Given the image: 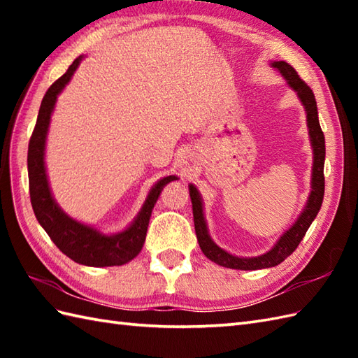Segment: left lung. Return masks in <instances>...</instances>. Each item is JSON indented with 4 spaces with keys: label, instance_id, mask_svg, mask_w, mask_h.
<instances>
[{
    "label": "left lung",
    "instance_id": "8db88e82",
    "mask_svg": "<svg viewBox=\"0 0 358 358\" xmlns=\"http://www.w3.org/2000/svg\"><path fill=\"white\" fill-rule=\"evenodd\" d=\"M271 66L273 69H277L281 77H283L287 83V86L291 87L294 92L299 96L300 103L303 104L306 112V123L309 131V141L313 146V178H310V194L306 200L305 208L300 212L299 218L295 220V223L289 227L287 231L277 240L275 245L272 246L271 250L266 254H262L258 257H237L229 252H226L224 249L215 245V241L210 238L206 218H204L203 210V200L201 195L194 185H189V195H191L192 201V212H194V224H195V234L199 245L203 250V254L206 255L210 262H214L223 268L229 269H240V271H257V269H266L273 268V266L285 262L286 258L291 255L296 246L300 245V241L305 237L309 226L313 224L314 218L317 217L318 210L322 208L323 195H324V135L322 132L320 123H318V112H317V101L314 92L310 87L303 81L299 73L295 72L291 64L286 62H272Z\"/></svg>",
    "mask_w": 358,
    "mask_h": 358
}]
</instances>
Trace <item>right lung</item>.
I'll list each match as a JSON object with an SVG mask.
<instances>
[{
  "label": "right lung",
  "instance_id": "right-lung-1",
  "mask_svg": "<svg viewBox=\"0 0 358 358\" xmlns=\"http://www.w3.org/2000/svg\"><path fill=\"white\" fill-rule=\"evenodd\" d=\"M83 58L85 55H80L75 59L63 77H59L49 87L41 101L27 150L30 203H32L38 223L48 232L57 248L71 260L85 266H94V268L121 266L140 254L144 240H146L152 209H154L163 187L171 181L178 180V177L169 175V177L158 180L149 191L138 215L124 231L117 234H103L101 231L95 229L94 226L85 224L67 215L58 206L50 192L48 173H45V140H48L50 117L53 109H55L57 98L69 85L72 75L78 69Z\"/></svg>",
  "mask_w": 358,
  "mask_h": 358
}]
</instances>
